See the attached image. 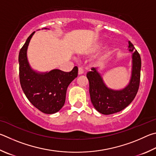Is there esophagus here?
<instances>
[{
	"instance_id": "34e87169",
	"label": "esophagus",
	"mask_w": 156,
	"mask_h": 156,
	"mask_svg": "<svg viewBox=\"0 0 156 156\" xmlns=\"http://www.w3.org/2000/svg\"><path fill=\"white\" fill-rule=\"evenodd\" d=\"M84 73V71H83V68H81V67H80L78 68V74L79 75H83V74Z\"/></svg>"
}]
</instances>
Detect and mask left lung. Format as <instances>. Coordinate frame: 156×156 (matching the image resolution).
Segmentation results:
<instances>
[{"label": "left lung", "mask_w": 156, "mask_h": 156, "mask_svg": "<svg viewBox=\"0 0 156 156\" xmlns=\"http://www.w3.org/2000/svg\"><path fill=\"white\" fill-rule=\"evenodd\" d=\"M128 50L132 53V75L129 83L121 90H113L105 83L97 68L87 73L90 99L94 108L105 115L114 114L127 107L137 94L140 79L141 59L132 43L129 41Z\"/></svg>", "instance_id": "left-lung-1"}]
</instances>
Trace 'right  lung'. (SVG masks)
Wrapping results in <instances>:
<instances>
[{
  "instance_id": "add662e5",
  "label": "right lung",
  "mask_w": 156,
  "mask_h": 156,
  "mask_svg": "<svg viewBox=\"0 0 156 156\" xmlns=\"http://www.w3.org/2000/svg\"><path fill=\"white\" fill-rule=\"evenodd\" d=\"M34 34L35 31L29 35L19 53L20 85L33 105L43 113L54 114L64 106L67 88L77 76L78 68L75 66L69 73L58 69L46 73L34 70L29 64L27 54L30 40Z\"/></svg>"
}]
</instances>
